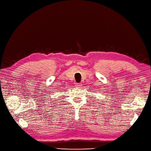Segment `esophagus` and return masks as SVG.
I'll list each match as a JSON object with an SVG mask.
<instances>
[{
	"label": "esophagus",
	"mask_w": 151,
	"mask_h": 151,
	"mask_svg": "<svg viewBox=\"0 0 151 151\" xmlns=\"http://www.w3.org/2000/svg\"><path fill=\"white\" fill-rule=\"evenodd\" d=\"M76 86L77 87H81V84H80V83H76Z\"/></svg>",
	"instance_id": "1"
}]
</instances>
